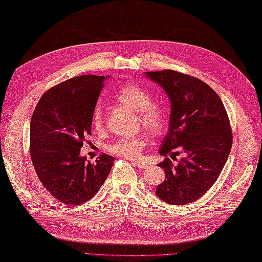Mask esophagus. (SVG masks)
I'll list each match as a JSON object with an SVG mask.
<instances>
[{"label": "esophagus", "instance_id": "obj_1", "mask_svg": "<svg viewBox=\"0 0 262 262\" xmlns=\"http://www.w3.org/2000/svg\"><path fill=\"white\" fill-rule=\"evenodd\" d=\"M132 164L137 166L138 169H140V170H145V169H147V167H149V163L144 162V161H133Z\"/></svg>", "mask_w": 262, "mask_h": 262}]
</instances>
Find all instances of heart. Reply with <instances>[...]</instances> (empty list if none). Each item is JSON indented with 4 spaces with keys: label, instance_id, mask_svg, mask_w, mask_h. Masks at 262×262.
<instances>
[{
    "label": "heart",
    "instance_id": "heart-1",
    "mask_svg": "<svg viewBox=\"0 0 262 262\" xmlns=\"http://www.w3.org/2000/svg\"><path fill=\"white\" fill-rule=\"evenodd\" d=\"M116 99L138 113V123L144 129L151 133L159 135L166 126V114L161 107L152 105V97L149 92L137 84L122 86L115 95ZM105 115L101 106H96L92 113V124L97 130L103 127ZM146 145L144 137H121L108 146L112 154L137 159L141 155L142 148Z\"/></svg>",
    "mask_w": 262,
    "mask_h": 262
}]
</instances>
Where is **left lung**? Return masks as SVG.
I'll list each match as a JSON object with an SVG mask.
<instances>
[{
  "instance_id": "left-lung-1",
  "label": "left lung",
  "mask_w": 262,
  "mask_h": 262,
  "mask_svg": "<svg viewBox=\"0 0 262 262\" xmlns=\"http://www.w3.org/2000/svg\"><path fill=\"white\" fill-rule=\"evenodd\" d=\"M146 74L171 101L170 126L160 154H183L176 165L168 158L160 163L165 179L155 192L167 204L191 203L213 186L228 159L233 144L228 115L213 89L199 78L171 70Z\"/></svg>"
}]
</instances>
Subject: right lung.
I'll return each instance as SVG.
<instances>
[{
    "instance_id": "add662e5",
    "label": "right lung",
    "mask_w": 262,
    "mask_h": 262,
    "mask_svg": "<svg viewBox=\"0 0 262 262\" xmlns=\"http://www.w3.org/2000/svg\"><path fill=\"white\" fill-rule=\"evenodd\" d=\"M107 77L81 75L51 88L41 97L31 120V157L50 194L65 204L91 200L112 170L115 157L101 154L95 164L81 156L91 135L92 113Z\"/></svg>"
}]
</instances>
